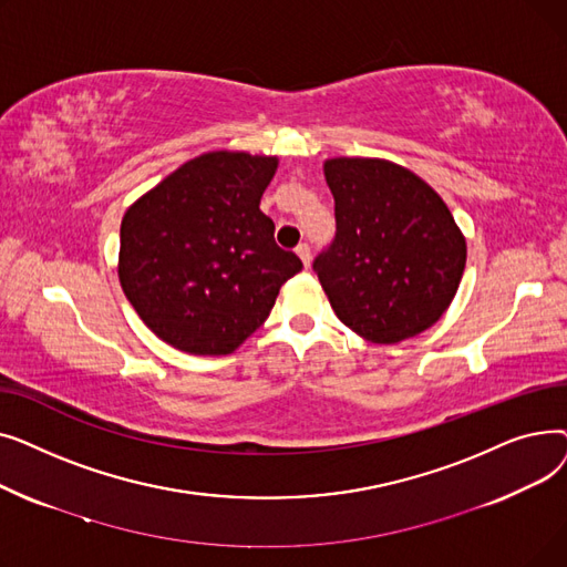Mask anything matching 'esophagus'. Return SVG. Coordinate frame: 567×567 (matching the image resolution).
<instances>
[{
    "mask_svg": "<svg viewBox=\"0 0 567 567\" xmlns=\"http://www.w3.org/2000/svg\"><path fill=\"white\" fill-rule=\"evenodd\" d=\"M296 255L301 257V261H303V266H306V268L310 266V259H312V250H310V246H308V244H299V246H296Z\"/></svg>",
    "mask_w": 567,
    "mask_h": 567,
    "instance_id": "esophagus-1",
    "label": "esophagus"
}]
</instances>
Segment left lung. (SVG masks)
<instances>
[{
  "instance_id": "1",
  "label": "left lung",
  "mask_w": 567,
  "mask_h": 567,
  "mask_svg": "<svg viewBox=\"0 0 567 567\" xmlns=\"http://www.w3.org/2000/svg\"><path fill=\"white\" fill-rule=\"evenodd\" d=\"M336 234L312 261L338 319L377 344L423 333L451 306L466 244L413 172L377 158L326 161Z\"/></svg>"
}]
</instances>
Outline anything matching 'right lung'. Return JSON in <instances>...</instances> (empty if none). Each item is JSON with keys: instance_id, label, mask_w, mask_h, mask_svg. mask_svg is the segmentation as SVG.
I'll return each instance as SVG.
<instances>
[{"instance_id": "obj_1", "label": "right lung", "mask_w": 567, "mask_h": 567, "mask_svg": "<svg viewBox=\"0 0 567 567\" xmlns=\"http://www.w3.org/2000/svg\"><path fill=\"white\" fill-rule=\"evenodd\" d=\"M276 167L266 156L204 154L128 208L118 280L161 340L188 353H231L301 271L259 212Z\"/></svg>"}]
</instances>
